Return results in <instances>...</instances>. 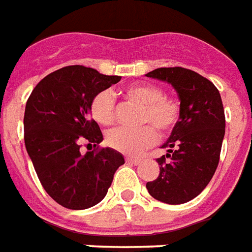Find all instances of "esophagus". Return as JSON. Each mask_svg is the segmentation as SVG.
<instances>
[{
  "instance_id": "esophagus-1",
  "label": "esophagus",
  "mask_w": 252,
  "mask_h": 252,
  "mask_svg": "<svg viewBox=\"0 0 252 252\" xmlns=\"http://www.w3.org/2000/svg\"><path fill=\"white\" fill-rule=\"evenodd\" d=\"M126 163L135 164V165H137L139 163H141L140 158H131V156H128V158H126Z\"/></svg>"
}]
</instances>
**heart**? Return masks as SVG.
<instances>
[{"instance_id": "heart-1", "label": "heart", "mask_w": 252, "mask_h": 252, "mask_svg": "<svg viewBox=\"0 0 252 252\" xmlns=\"http://www.w3.org/2000/svg\"><path fill=\"white\" fill-rule=\"evenodd\" d=\"M129 100L144 105L141 112V124H148L139 129L116 128L107 135L108 145L117 152L137 155L141 151L156 144L158 132L167 133L176 126L180 117V101L165 96L163 89L152 84H136L126 89ZM91 116L100 126H109L116 120L115 100L108 91L98 92L91 101Z\"/></svg>"}]
</instances>
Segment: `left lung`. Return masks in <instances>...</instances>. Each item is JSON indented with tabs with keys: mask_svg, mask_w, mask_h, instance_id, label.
<instances>
[{
	"mask_svg": "<svg viewBox=\"0 0 252 252\" xmlns=\"http://www.w3.org/2000/svg\"><path fill=\"white\" fill-rule=\"evenodd\" d=\"M145 76L171 84L182 108L161 145L167 154L156 160L159 176L147 183V189L159 202L183 204L207 187L219 164L225 128L220 93L210 80L180 66L158 68Z\"/></svg>",
	"mask_w": 252,
	"mask_h": 252,
	"instance_id": "1",
	"label": "left lung"
}]
</instances>
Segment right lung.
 Here are the masks:
<instances>
[{
	"label": "right lung",
	"mask_w": 252,
	"mask_h": 252,
	"mask_svg": "<svg viewBox=\"0 0 252 252\" xmlns=\"http://www.w3.org/2000/svg\"><path fill=\"white\" fill-rule=\"evenodd\" d=\"M83 65L65 66L37 84L28 98L24 139L42 187L69 210H85L105 197L124 158L113 148H100V126L89 117L91 101L119 83ZM85 142L97 150L81 154Z\"/></svg>",
	"instance_id": "obj_1"
}]
</instances>
